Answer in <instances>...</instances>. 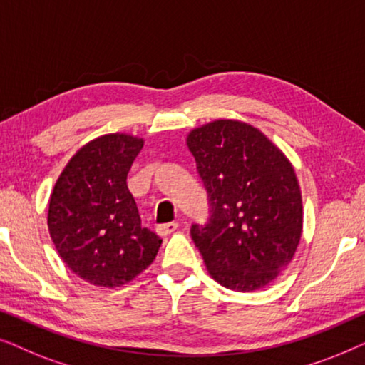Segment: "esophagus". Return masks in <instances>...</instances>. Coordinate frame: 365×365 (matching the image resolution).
Listing matches in <instances>:
<instances>
[{"label": "esophagus", "instance_id": "esophagus-1", "mask_svg": "<svg viewBox=\"0 0 365 365\" xmlns=\"http://www.w3.org/2000/svg\"><path fill=\"white\" fill-rule=\"evenodd\" d=\"M178 229V222H168V224H159L156 227V232L159 236H168V234L174 232Z\"/></svg>", "mask_w": 365, "mask_h": 365}]
</instances>
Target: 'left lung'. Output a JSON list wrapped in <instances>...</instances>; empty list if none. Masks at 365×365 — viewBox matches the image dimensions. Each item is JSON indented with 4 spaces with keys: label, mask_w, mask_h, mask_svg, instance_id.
<instances>
[{
    "label": "left lung",
    "mask_w": 365,
    "mask_h": 365,
    "mask_svg": "<svg viewBox=\"0 0 365 365\" xmlns=\"http://www.w3.org/2000/svg\"><path fill=\"white\" fill-rule=\"evenodd\" d=\"M207 191L209 219L191 237L214 281L257 291L292 261L302 232V199L287 158L246 123L219 121L187 136Z\"/></svg>",
    "instance_id": "8db88e82"
}]
</instances>
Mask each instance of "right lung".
<instances>
[{
	"label": "right lung",
	"mask_w": 365,
	"mask_h": 365,
	"mask_svg": "<svg viewBox=\"0 0 365 365\" xmlns=\"http://www.w3.org/2000/svg\"><path fill=\"white\" fill-rule=\"evenodd\" d=\"M143 139L106 134L71 158L54 184L48 227L74 274L94 286L118 287L156 257L161 239L143 227L126 179Z\"/></svg>",
	"instance_id": "right-lung-1"
}]
</instances>
